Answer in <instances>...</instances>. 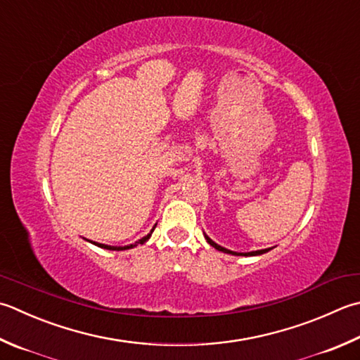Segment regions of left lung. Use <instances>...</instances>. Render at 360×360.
Segmentation results:
<instances>
[{
    "label": "left lung",
    "mask_w": 360,
    "mask_h": 360,
    "mask_svg": "<svg viewBox=\"0 0 360 360\" xmlns=\"http://www.w3.org/2000/svg\"><path fill=\"white\" fill-rule=\"evenodd\" d=\"M204 237H206L207 243H209L210 246H214L215 250L221 251V252H226V255H232V256H260V255H264V252H269V251L271 250V248H266V250H257V251H251V252H236V251H231V250L223 248V246L215 243V242L212 240V238H210L207 234H204Z\"/></svg>",
    "instance_id": "1"
}]
</instances>
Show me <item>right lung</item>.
<instances>
[{"instance_id":"right-lung-1","label":"right lung","mask_w":360,"mask_h":360,"mask_svg":"<svg viewBox=\"0 0 360 360\" xmlns=\"http://www.w3.org/2000/svg\"><path fill=\"white\" fill-rule=\"evenodd\" d=\"M154 228H156V224H154ZM154 228L151 229V232L150 234H146L145 237H142L140 238V240H137L136 243H131V245H126V246H110V245H104V243H96V242H91V240H87V242H90V243H94V245H96V246H100V248H104V250H110V251H123V250H131V248H134V246H137V245H143L145 242H148V238L151 237V234H153V231H154Z\"/></svg>"}]
</instances>
